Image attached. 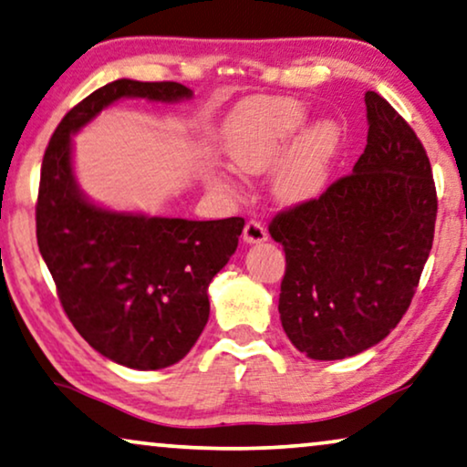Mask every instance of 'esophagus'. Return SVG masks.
I'll return each mask as SVG.
<instances>
[{"label": "esophagus", "instance_id": "1", "mask_svg": "<svg viewBox=\"0 0 467 467\" xmlns=\"http://www.w3.org/2000/svg\"><path fill=\"white\" fill-rule=\"evenodd\" d=\"M243 241L249 243V245H257V243L268 241V231L264 228L262 222L249 220L245 228H243Z\"/></svg>", "mask_w": 467, "mask_h": 467}]
</instances>
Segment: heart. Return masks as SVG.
Returning a JSON list of instances; mask_svg holds the SVG:
<instances>
[{
  "instance_id": "b5f03b06",
  "label": "heart",
  "mask_w": 467,
  "mask_h": 467,
  "mask_svg": "<svg viewBox=\"0 0 467 467\" xmlns=\"http://www.w3.org/2000/svg\"><path fill=\"white\" fill-rule=\"evenodd\" d=\"M304 104L294 99H260L236 110L224 134L236 170L266 173L276 165L275 192L285 203L318 197L329 182L331 165L342 146V130L331 119L312 123ZM222 184L233 186L228 176Z\"/></svg>"
}]
</instances>
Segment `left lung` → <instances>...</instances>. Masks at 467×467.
Segmentation results:
<instances>
[{"instance_id": "left-lung-1", "label": "left lung", "mask_w": 467, "mask_h": 467, "mask_svg": "<svg viewBox=\"0 0 467 467\" xmlns=\"http://www.w3.org/2000/svg\"><path fill=\"white\" fill-rule=\"evenodd\" d=\"M367 146L318 199L276 213L285 249L281 325L297 350L339 360L379 344L411 304L434 241L436 186L426 149L367 92Z\"/></svg>"}]
</instances>
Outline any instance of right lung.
I'll use <instances>...</instances> for the list:
<instances>
[{
    "mask_svg": "<svg viewBox=\"0 0 467 467\" xmlns=\"http://www.w3.org/2000/svg\"><path fill=\"white\" fill-rule=\"evenodd\" d=\"M121 99L180 102L176 81L117 79L62 117L41 163L37 245L79 336L138 371L182 360L210 318L207 287L239 245L243 218L182 220L113 212L79 189L73 136Z\"/></svg>",
    "mask_w": 467,
    "mask_h": 467,
    "instance_id": "add662e5",
    "label": "right lung"
}]
</instances>
